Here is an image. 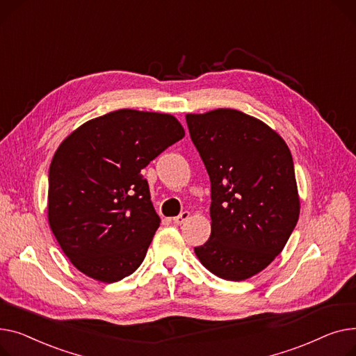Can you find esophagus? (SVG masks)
Returning a JSON list of instances; mask_svg holds the SVG:
<instances>
[{
	"mask_svg": "<svg viewBox=\"0 0 356 356\" xmlns=\"http://www.w3.org/2000/svg\"><path fill=\"white\" fill-rule=\"evenodd\" d=\"M188 218H190V211H182L179 216L174 217V222L178 224V225H181V224H184L185 221H188Z\"/></svg>",
	"mask_w": 356,
	"mask_h": 356,
	"instance_id": "obj_1",
	"label": "esophagus"
}]
</instances>
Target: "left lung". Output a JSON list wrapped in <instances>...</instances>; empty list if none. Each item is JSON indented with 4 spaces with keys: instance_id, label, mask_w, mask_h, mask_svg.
<instances>
[{
    "instance_id": "left-lung-1",
    "label": "left lung",
    "mask_w": 356,
    "mask_h": 356,
    "mask_svg": "<svg viewBox=\"0 0 356 356\" xmlns=\"http://www.w3.org/2000/svg\"><path fill=\"white\" fill-rule=\"evenodd\" d=\"M211 181V236L194 252L213 275L241 282L282 253L300 213L283 138L236 109L185 116Z\"/></svg>"
}]
</instances>
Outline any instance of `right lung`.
<instances>
[{
  "label": "right lung",
  "instance_id": "obj_1",
  "mask_svg": "<svg viewBox=\"0 0 356 356\" xmlns=\"http://www.w3.org/2000/svg\"><path fill=\"white\" fill-rule=\"evenodd\" d=\"M184 135L172 115L120 109L60 143L49 171V224L81 273L113 283L140 266L161 222L140 171Z\"/></svg>",
  "mask_w": 356,
  "mask_h": 356
}]
</instances>
